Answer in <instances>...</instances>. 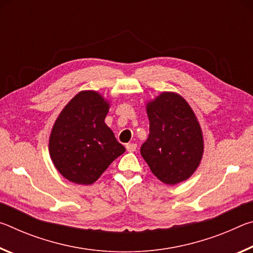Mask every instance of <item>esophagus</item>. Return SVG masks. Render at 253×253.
Wrapping results in <instances>:
<instances>
[{
  "label": "esophagus",
  "instance_id": "34e87169",
  "mask_svg": "<svg viewBox=\"0 0 253 253\" xmlns=\"http://www.w3.org/2000/svg\"><path fill=\"white\" fill-rule=\"evenodd\" d=\"M136 148H137V145L135 144V143H128L127 145H126V149L128 152H135L136 151Z\"/></svg>",
  "mask_w": 253,
  "mask_h": 253
}]
</instances>
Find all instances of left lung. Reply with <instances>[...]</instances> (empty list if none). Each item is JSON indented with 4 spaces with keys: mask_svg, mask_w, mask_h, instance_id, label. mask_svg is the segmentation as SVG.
Instances as JSON below:
<instances>
[{
    "mask_svg": "<svg viewBox=\"0 0 253 253\" xmlns=\"http://www.w3.org/2000/svg\"><path fill=\"white\" fill-rule=\"evenodd\" d=\"M149 135L140 154L152 173L174 185L191 176L203 155V136L193 110L184 98L163 92L147 104Z\"/></svg>",
    "mask_w": 253,
    "mask_h": 253,
    "instance_id": "1",
    "label": "left lung"
}]
</instances>
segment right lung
I'll use <instances>...</instances> for the list:
<instances>
[{
	"mask_svg": "<svg viewBox=\"0 0 253 253\" xmlns=\"http://www.w3.org/2000/svg\"><path fill=\"white\" fill-rule=\"evenodd\" d=\"M109 104L96 91H81L55 121L49 140L51 160L70 182L89 185L125 152L105 124Z\"/></svg>",
	"mask_w": 253,
	"mask_h": 253,
	"instance_id": "add662e5",
	"label": "right lung"
}]
</instances>
